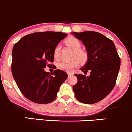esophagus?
<instances>
[{
    "instance_id": "esophagus-1",
    "label": "esophagus",
    "mask_w": 132,
    "mask_h": 132,
    "mask_svg": "<svg viewBox=\"0 0 132 132\" xmlns=\"http://www.w3.org/2000/svg\"><path fill=\"white\" fill-rule=\"evenodd\" d=\"M67 74L68 75V76H71V75H73V73H70V72H68Z\"/></svg>"
}]
</instances>
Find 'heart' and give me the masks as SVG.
I'll return each instance as SVG.
<instances>
[{"label": "heart", "mask_w": 132, "mask_h": 132, "mask_svg": "<svg viewBox=\"0 0 132 132\" xmlns=\"http://www.w3.org/2000/svg\"><path fill=\"white\" fill-rule=\"evenodd\" d=\"M65 43L68 46L75 50L74 57H78L81 62L85 61L86 59V55L82 51L78 50L81 47V43L77 39L74 37H69L66 40ZM61 45L57 44L54 50V56L56 59L59 57ZM78 65H79V60L77 58H76L72 61H69L60 62L57 64V67L62 71H64L66 72H71L73 69L77 67Z\"/></svg>", "instance_id": "heart-1"}]
</instances>
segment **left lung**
Returning <instances> with one entry per match:
<instances>
[{"label":"left lung","instance_id":"left-lung-1","mask_svg":"<svg viewBox=\"0 0 132 132\" xmlns=\"http://www.w3.org/2000/svg\"><path fill=\"white\" fill-rule=\"evenodd\" d=\"M81 40L88 59L80 69L90 75H75L78 82L73 87L76 99L85 104L99 102L113 89L120 68V59L112 40L99 32H71Z\"/></svg>","mask_w":132,"mask_h":132}]
</instances>
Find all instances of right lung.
I'll return each instance as SVG.
<instances>
[{"label":"right lung","mask_w":132,"mask_h":132,"mask_svg":"<svg viewBox=\"0 0 132 132\" xmlns=\"http://www.w3.org/2000/svg\"><path fill=\"white\" fill-rule=\"evenodd\" d=\"M66 36L67 34L60 32H35L25 36L14 44L12 76L22 93L29 100L46 104L56 99L68 75L57 69L52 75L44 68L47 64L52 65L49 63L54 61V48Z\"/></svg>","instance_id":"1"}]
</instances>
